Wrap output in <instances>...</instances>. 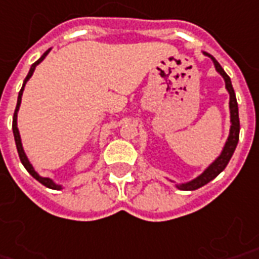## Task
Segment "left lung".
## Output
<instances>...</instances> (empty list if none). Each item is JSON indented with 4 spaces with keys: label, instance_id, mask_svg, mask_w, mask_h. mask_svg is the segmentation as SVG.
<instances>
[{
    "label": "left lung",
    "instance_id": "8db88e82",
    "mask_svg": "<svg viewBox=\"0 0 259 259\" xmlns=\"http://www.w3.org/2000/svg\"><path fill=\"white\" fill-rule=\"evenodd\" d=\"M204 56L210 57L214 63V67H215V71L218 74L224 78L225 81V88H227L228 93H229V115H231V127H229V136H228L225 144L222 147L221 154L218 155L217 158L212 160L211 163L208 164L207 167L204 168V171L202 174H199L198 177H195L191 181H187V183H180L177 184L173 180H168L170 183H174L176 188L181 189V191H195V189L200 188L203 185H206L207 183H210L211 180L217 177L218 174L221 173L224 168L227 167L228 162L231 160L232 155L236 149V145L239 143V132H240V122H239V108H237V101H236V95H235V91L232 88L231 78L228 76V74L224 71L220 63H218L211 55H208L206 52H202Z\"/></svg>",
    "mask_w": 259,
    "mask_h": 259
}]
</instances>
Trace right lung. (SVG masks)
Returning <instances> with one entry per match:
<instances>
[{"instance_id":"1","label":"right lung","mask_w":259,"mask_h":259,"mask_svg":"<svg viewBox=\"0 0 259 259\" xmlns=\"http://www.w3.org/2000/svg\"><path fill=\"white\" fill-rule=\"evenodd\" d=\"M51 52V49H48L44 55H42L39 59H38L34 64H32L31 67H30V71H28L27 76H26V79H24V82H23V86L22 89H20V92H19V96H17V104H16V110H15V114H13V122H12V130H13V137H15V143H16V148H17V154H19V158H20V160H22L23 166L26 167V170H27L28 173L31 174L32 177L35 178L37 181H39V183L42 184V185H45V187H48V188L51 189H63V185H60V184H56L52 178L49 177H42V176H39V174L35 171V168L32 167V164L30 163V160H28L27 155H26V152H24V149H23V144H22V139H20V133H19V129H17V112H19V108H20V104H22V96H23V91H24V86H26V83H27V81L30 79L32 76V74H34V70H35V67L41 63L45 57L48 56V53Z\"/></svg>"}]
</instances>
